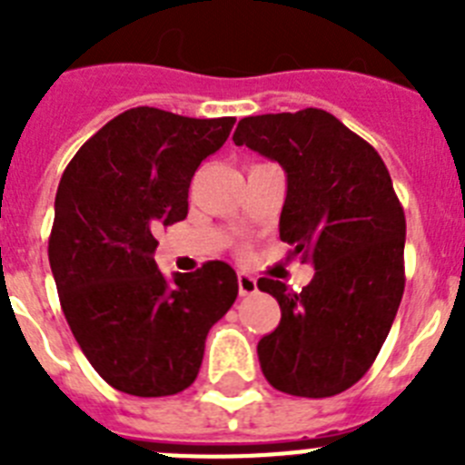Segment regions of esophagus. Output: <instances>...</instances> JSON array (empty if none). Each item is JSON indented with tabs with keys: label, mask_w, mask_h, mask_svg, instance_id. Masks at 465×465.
<instances>
[{
	"label": "esophagus",
	"mask_w": 465,
	"mask_h": 465,
	"mask_svg": "<svg viewBox=\"0 0 465 465\" xmlns=\"http://www.w3.org/2000/svg\"><path fill=\"white\" fill-rule=\"evenodd\" d=\"M237 286H240V295H253L258 291V282L246 272L237 274Z\"/></svg>",
	"instance_id": "esophagus-1"
}]
</instances>
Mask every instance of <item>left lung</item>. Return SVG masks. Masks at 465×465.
Returning a JSON list of instances; mask_svg holds the SVG:
<instances>
[{
  "label": "left lung",
  "instance_id": "left-lung-1",
  "mask_svg": "<svg viewBox=\"0 0 465 465\" xmlns=\"http://www.w3.org/2000/svg\"><path fill=\"white\" fill-rule=\"evenodd\" d=\"M232 142L283 167L279 237L314 265L300 293L258 279L282 310L258 342L262 375L291 396L347 391L371 371L405 289V213L384 160L323 109L242 118Z\"/></svg>",
  "mask_w": 465,
  "mask_h": 465
}]
</instances>
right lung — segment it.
<instances>
[{
  "label": "right lung",
  "mask_w": 465,
  "mask_h": 465,
  "mask_svg": "<svg viewBox=\"0 0 465 465\" xmlns=\"http://www.w3.org/2000/svg\"><path fill=\"white\" fill-rule=\"evenodd\" d=\"M235 118L137 106L74 155L55 195L48 261L60 305L102 380L130 396H174L195 381L204 340L237 298L223 261L167 282L155 232L183 221L188 188Z\"/></svg>",
  "instance_id": "right-lung-1"
}]
</instances>
